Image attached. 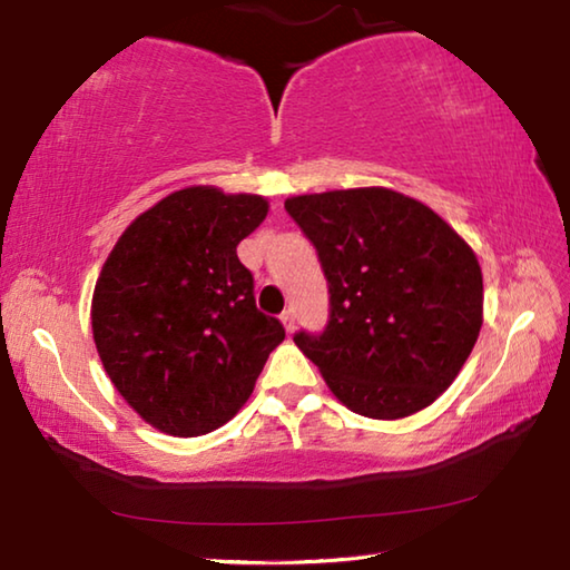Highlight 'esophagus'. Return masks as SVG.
<instances>
[{
	"label": "esophagus",
	"instance_id": "1",
	"mask_svg": "<svg viewBox=\"0 0 570 570\" xmlns=\"http://www.w3.org/2000/svg\"><path fill=\"white\" fill-rule=\"evenodd\" d=\"M281 320H283V325L287 330V335H293V332H295V313H293V309H285Z\"/></svg>",
	"mask_w": 570,
	"mask_h": 570
}]
</instances>
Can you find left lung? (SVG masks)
Segmentation results:
<instances>
[{
	"mask_svg": "<svg viewBox=\"0 0 570 570\" xmlns=\"http://www.w3.org/2000/svg\"><path fill=\"white\" fill-rule=\"evenodd\" d=\"M285 210L330 283L322 335L295 345L354 414L404 419L442 396L484 322L476 253L442 216L392 188L305 193Z\"/></svg>",
	"mask_w": 570,
	"mask_h": 570,
	"instance_id": "1",
	"label": "left lung"
}]
</instances>
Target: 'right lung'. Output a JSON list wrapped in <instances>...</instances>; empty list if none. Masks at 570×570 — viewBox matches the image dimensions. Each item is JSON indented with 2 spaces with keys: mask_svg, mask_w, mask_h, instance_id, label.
<instances>
[{
  "mask_svg": "<svg viewBox=\"0 0 570 570\" xmlns=\"http://www.w3.org/2000/svg\"><path fill=\"white\" fill-rule=\"evenodd\" d=\"M267 198L188 186L141 213L106 257L91 297L96 352L146 424L200 436L240 412L281 320L255 307L238 243L267 216Z\"/></svg>",
  "mask_w": 570,
  "mask_h": 570,
  "instance_id": "1",
  "label": "right lung"
}]
</instances>
